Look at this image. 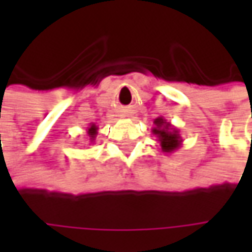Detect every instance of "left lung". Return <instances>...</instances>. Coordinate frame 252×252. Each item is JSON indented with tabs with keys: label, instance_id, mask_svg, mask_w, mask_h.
<instances>
[{
	"label": "left lung",
	"instance_id": "left-lung-1",
	"mask_svg": "<svg viewBox=\"0 0 252 252\" xmlns=\"http://www.w3.org/2000/svg\"><path fill=\"white\" fill-rule=\"evenodd\" d=\"M155 126L153 128V133L158 137V142L162 148V153L171 154L175 150L182 146V137L180 135V131L173 126L163 117H158L154 120Z\"/></svg>",
	"mask_w": 252,
	"mask_h": 252
}]
</instances>
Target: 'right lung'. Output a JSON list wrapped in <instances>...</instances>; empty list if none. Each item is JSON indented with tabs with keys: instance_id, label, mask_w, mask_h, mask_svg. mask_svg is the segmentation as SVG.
Returning a JSON list of instances; mask_svg holds the SVG:
<instances>
[{
	"instance_id": "add662e5",
	"label": "right lung",
	"mask_w": 252,
	"mask_h": 252,
	"mask_svg": "<svg viewBox=\"0 0 252 252\" xmlns=\"http://www.w3.org/2000/svg\"><path fill=\"white\" fill-rule=\"evenodd\" d=\"M98 126H95L94 123H90L89 126L86 128V132H88V136L90 139V143H93L95 140V136H97V133H98Z\"/></svg>"
}]
</instances>
